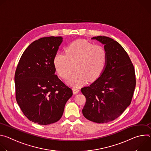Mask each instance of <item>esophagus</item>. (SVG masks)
Masks as SVG:
<instances>
[{"label":"esophagus","mask_w":151,"mask_h":151,"mask_svg":"<svg viewBox=\"0 0 151 151\" xmlns=\"http://www.w3.org/2000/svg\"><path fill=\"white\" fill-rule=\"evenodd\" d=\"M79 88H73V94H77V93H78L79 92Z\"/></svg>","instance_id":"esophagus-1"}]
</instances>
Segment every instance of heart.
I'll return each mask as SVG.
<instances>
[{
    "instance_id": "obj_1",
    "label": "heart",
    "mask_w": 151,
    "mask_h": 151,
    "mask_svg": "<svg viewBox=\"0 0 151 151\" xmlns=\"http://www.w3.org/2000/svg\"><path fill=\"white\" fill-rule=\"evenodd\" d=\"M107 61V53L100 45H94L84 40L75 41L65 50V54L57 52L53 58L54 68L63 79H67L73 70L68 82L74 87L97 79L103 73Z\"/></svg>"
}]
</instances>
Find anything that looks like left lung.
I'll return each instance as SVG.
<instances>
[{"mask_svg": "<svg viewBox=\"0 0 151 151\" xmlns=\"http://www.w3.org/2000/svg\"><path fill=\"white\" fill-rule=\"evenodd\" d=\"M91 39L104 45L107 61L100 76L81 88L86 98L82 111L91 121L106 123L119 117L130 104L136 87L135 71L128 54L118 42L102 36Z\"/></svg>", "mask_w": 151, "mask_h": 151, "instance_id": "left-lung-1", "label": "left lung"}]
</instances>
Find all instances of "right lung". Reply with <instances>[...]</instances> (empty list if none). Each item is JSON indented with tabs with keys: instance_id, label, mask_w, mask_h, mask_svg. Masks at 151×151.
<instances>
[{
	"instance_id": "1",
	"label": "right lung",
	"mask_w": 151,
	"mask_h": 151,
	"mask_svg": "<svg viewBox=\"0 0 151 151\" xmlns=\"http://www.w3.org/2000/svg\"><path fill=\"white\" fill-rule=\"evenodd\" d=\"M61 36L39 39L21 55L15 73V97L24 115L40 125L57 122L62 116L71 88L55 75L53 58Z\"/></svg>"
}]
</instances>
